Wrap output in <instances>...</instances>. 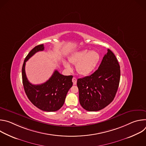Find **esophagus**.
Wrapping results in <instances>:
<instances>
[{"mask_svg": "<svg viewBox=\"0 0 146 146\" xmlns=\"http://www.w3.org/2000/svg\"><path fill=\"white\" fill-rule=\"evenodd\" d=\"M72 81L73 83V85H76V84H77V78H76L73 77L72 78Z\"/></svg>", "mask_w": 146, "mask_h": 146, "instance_id": "1", "label": "esophagus"}]
</instances>
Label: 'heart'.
<instances>
[{
    "label": "heart",
    "instance_id": "b5f03b06",
    "mask_svg": "<svg viewBox=\"0 0 146 146\" xmlns=\"http://www.w3.org/2000/svg\"><path fill=\"white\" fill-rule=\"evenodd\" d=\"M100 59V55L96 51L84 50L73 53L69 58V61L76 65L77 72L81 76H87L91 73L97 66ZM65 68L70 70L72 68L68 62L64 61Z\"/></svg>",
    "mask_w": 146,
    "mask_h": 146
}]
</instances>
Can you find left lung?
Here are the masks:
<instances>
[{
	"label": "left lung",
	"instance_id": "8db88e82",
	"mask_svg": "<svg viewBox=\"0 0 146 146\" xmlns=\"http://www.w3.org/2000/svg\"><path fill=\"white\" fill-rule=\"evenodd\" d=\"M120 66L113 52L108 50L98 69L77 80L81 106L89 111H99L113 100L118 88Z\"/></svg>",
	"mask_w": 146,
	"mask_h": 146
}]
</instances>
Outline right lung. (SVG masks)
I'll return each instance as SVG.
<instances>
[{
	"mask_svg": "<svg viewBox=\"0 0 146 146\" xmlns=\"http://www.w3.org/2000/svg\"><path fill=\"white\" fill-rule=\"evenodd\" d=\"M44 45L34 47L26 56L22 68L23 83L29 100L39 109L45 111H55L64 105L67 93L73 86V76H64L56 70L43 84H32L25 73L26 62L35 53L43 51Z\"/></svg>",
	"mask_w": 146,
	"mask_h": 146,
	"instance_id": "1",
	"label": "right lung"
}]
</instances>
